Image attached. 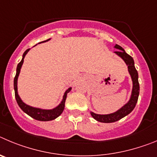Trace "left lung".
Instances as JSON below:
<instances>
[{"label":"left lung","instance_id":"left-lung-1","mask_svg":"<svg viewBox=\"0 0 157 157\" xmlns=\"http://www.w3.org/2000/svg\"><path fill=\"white\" fill-rule=\"evenodd\" d=\"M115 48L118 49V51H116L115 53L117 55L122 58L124 61L126 63L128 67V71L131 76V79L133 81V89H132V93H131V97L130 98L129 101L126 105H124L121 109L117 111L114 113L107 114V115H99L91 112V115L96 121H99L101 123H113L122 119L123 117L128 115L132 110L135 109L136 103L138 101V95H139V83H138V71L135 67V63H134L133 58L127 54L125 51L124 50L122 47L120 45L116 44Z\"/></svg>","mask_w":157,"mask_h":157}]
</instances>
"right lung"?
<instances>
[{
    "label": "right lung",
    "instance_id": "obj_1",
    "mask_svg": "<svg viewBox=\"0 0 157 157\" xmlns=\"http://www.w3.org/2000/svg\"><path fill=\"white\" fill-rule=\"evenodd\" d=\"M49 40V39H48ZM47 40H44L45 42ZM41 43V42H40ZM29 48L27 49L26 52L23 53V56H22V59L21 60L20 63L18 64L16 69V74H15V77L14 78V89H15V99H16L17 103L19 106L20 107L21 109L23 111L24 113H26L27 115H29V117H31L33 119L36 120V121H52V120H55L56 118H57L59 116H60L62 114V113L63 112L65 108V101H66V96H67V94L71 91V87L67 90V91L65 92L64 95H63V98L62 102L58 105L56 108L50 110H46V109H36L33 108V107H31L29 105H26L23 101L21 100V98H19V94H18V91H17V80H18V77H19V74L20 73V69L22 67V65L24 61V58L26 56V53L29 52Z\"/></svg>",
    "mask_w": 157,
    "mask_h": 157
}]
</instances>
